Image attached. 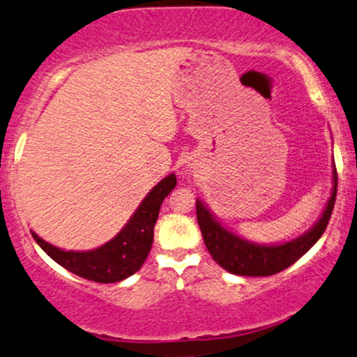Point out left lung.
<instances>
[{
  "instance_id": "1",
  "label": "left lung",
  "mask_w": 357,
  "mask_h": 357,
  "mask_svg": "<svg viewBox=\"0 0 357 357\" xmlns=\"http://www.w3.org/2000/svg\"><path fill=\"white\" fill-rule=\"evenodd\" d=\"M333 180V194H331L326 211L322 212L317 224L304 236L280 245H257L244 241L222 227L219 222L213 219L208 208L200 200H197V222L202 230L204 242L212 259L225 271L236 275H249V278H264V275L278 274V272L287 269L319 241L328 227L337 194L336 165H334Z\"/></svg>"
}]
</instances>
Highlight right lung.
I'll list each match as a JSON object with an SVG mask.
<instances>
[{"label":"right lung","instance_id":"obj_1","mask_svg":"<svg viewBox=\"0 0 357 357\" xmlns=\"http://www.w3.org/2000/svg\"><path fill=\"white\" fill-rule=\"evenodd\" d=\"M175 185H177V177L174 174L158 182L145 197L127 225L120 230L119 236L98 249L86 250V252H73V250L66 252L45 242L35 232H31L33 238L54 262L79 278L100 284L120 282L135 274L145 262L146 255L152 249L153 227L158 219L160 205Z\"/></svg>","mask_w":357,"mask_h":357}]
</instances>
